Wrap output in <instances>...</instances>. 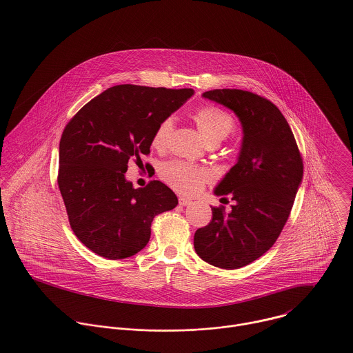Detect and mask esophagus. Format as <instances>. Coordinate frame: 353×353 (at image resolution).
Listing matches in <instances>:
<instances>
[{
	"label": "esophagus",
	"mask_w": 353,
	"mask_h": 353,
	"mask_svg": "<svg viewBox=\"0 0 353 353\" xmlns=\"http://www.w3.org/2000/svg\"><path fill=\"white\" fill-rule=\"evenodd\" d=\"M179 203H180L181 206H188V205L192 203V201L188 200V199H185V197H180V199H179Z\"/></svg>",
	"instance_id": "34e87169"
}]
</instances>
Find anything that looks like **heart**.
I'll return each mask as SVG.
<instances>
[{
	"label": "heart",
	"mask_w": 353,
	"mask_h": 353,
	"mask_svg": "<svg viewBox=\"0 0 353 353\" xmlns=\"http://www.w3.org/2000/svg\"><path fill=\"white\" fill-rule=\"evenodd\" d=\"M190 118L194 121L206 144H219L234 130V119L216 105L200 107L190 115ZM172 131L173 119H163L152 134V147L157 151H164L168 147ZM159 174L172 189L186 196H193L201 192L203 185L210 179V173L206 169L180 160L165 163L160 168Z\"/></svg>",
	"instance_id": "b5f03b06"
}]
</instances>
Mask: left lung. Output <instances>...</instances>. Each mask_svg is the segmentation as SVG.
<instances>
[{
	"instance_id": "left-lung-1",
	"label": "left lung",
	"mask_w": 353,
	"mask_h": 353,
	"mask_svg": "<svg viewBox=\"0 0 353 353\" xmlns=\"http://www.w3.org/2000/svg\"><path fill=\"white\" fill-rule=\"evenodd\" d=\"M202 97L234 111L243 140L236 164L214 189L235 203L229 213L212 206L213 219L194 233V250L216 268L239 269L272 248L283 230L302 183V156L285 117L266 98L236 88Z\"/></svg>"
}]
</instances>
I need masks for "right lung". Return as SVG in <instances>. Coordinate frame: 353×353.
Returning <instances> with one entry per match:
<instances>
[{
  "instance_id": "1",
  "label": "right lung",
  "mask_w": 353,
  "mask_h": 353,
  "mask_svg": "<svg viewBox=\"0 0 353 353\" xmlns=\"http://www.w3.org/2000/svg\"><path fill=\"white\" fill-rule=\"evenodd\" d=\"M192 88L119 84L84 104L59 141L58 186L78 239L107 259L145 248L153 219L179 203L157 180L134 189L125 180L128 161L141 163L152 134L188 101Z\"/></svg>"
}]
</instances>
